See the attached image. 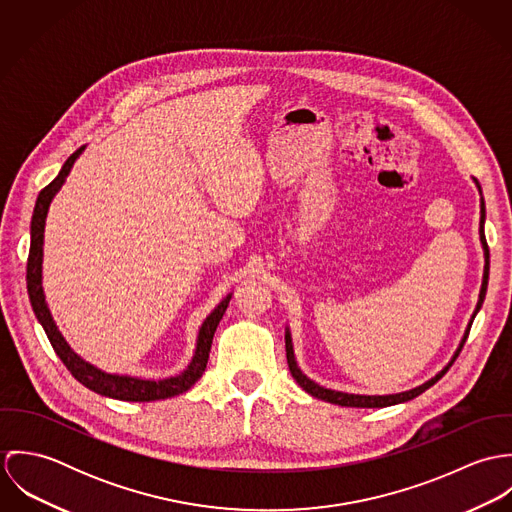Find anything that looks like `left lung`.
Listing matches in <instances>:
<instances>
[{"instance_id": "8db88e82", "label": "left lung", "mask_w": 512, "mask_h": 512, "mask_svg": "<svg viewBox=\"0 0 512 512\" xmlns=\"http://www.w3.org/2000/svg\"><path fill=\"white\" fill-rule=\"evenodd\" d=\"M475 183H477V181H475ZM477 187H479V183H477ZM479 189H481V187H479ZM479 226H481V228H479V234H481V242H483V250H485V274H483V286H481L479 303H477V309H475V313H473V319H475L477 311H479L481 305H483V299H485V293H487V284H489V246H487L485 228H483V226H485V201H483V197H481V224H479ZM471 323H473V321H471ZM471 323H469V327H467V331H465V337H463V341H461V345H459L455 357L451 359V363L445 366L439 374H436L432 380H428L426 384H422V386H418V388H414V390H408V392H400V394H390V396H359V394H345V392L329 390V388H323V386L315 384L313 380H309V378L297 368L295 357H293L292 337H290V333H286L288 366H290V372H292L295 382H297L305 392H309L311 396H315V398H319V400H325V402H331V404H339V406H351V408H386V406H394V404H400V402H408V400L420 396L422 392H426L430 386H434L439 378L449 370V366L453 365V361L459 357V353H461V349H463V345H465V341H467V337H469Z\"/></svg>"}]
</instances>
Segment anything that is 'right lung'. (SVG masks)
<instances>
[{
    "instance_id": "right-lung-1",
    "label": "right lung",
    "mask_w": 512,
    "mask_h": 512,
    "mask_svg": "<svg viewBox=\"0 0 512 512\" xmlns=\"http://www.w3.org/2000/svg\"><path fill=\"white\" fill-rule=\"evenodd\" d=\"M84 146L78 147L73 155L65 161L63 169L59 171V175L45 187L41 189L35 209H33V217H31V246H29V258H27V292L31 299V307L39 319V323L43 325L55 353L59 355V359L63 361V365L71 370L74 378L86 386L88 390L108 396V398H116V400H128V402H151V400H163V398H171L177 394L187 392L205 372L207 361H209V353H211V345H213V337L217 331L230 295H226L219 303V307L205 319L201 331H199V341H197V351L195 357L191 361V365L187 366L185 372H181L179 376L173 378H165V380H142V378H132V376H118V374H106L98 368H94L88 363H84L80 357H76L71 347L65 343V339L61 337V333L55 327V321L49 313V307L45 303V295H43V286H41V262H43V232H45V219H47V211L49 205L55 197V193L63 187L71 167H73L76 157L82 153Z\"/></svg>"
}]
</instances>
